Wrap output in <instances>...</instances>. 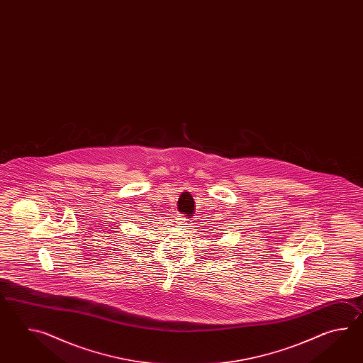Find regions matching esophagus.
I'll return each mask as SVG.
<instances>
[{"instance_id": "34e87169", "label": "esophagus", "mask_w": 363, "mask_h": 363, "mask_svg": "<svg viewBox=\"0 0 363 363\" xmlns=\"http://www.w3.org/2000/svg\"><path fill=\"white\" fill-rule=\"evenodd\" d=\"M178 223L182 225V227H185L186 224H188V219H185L184 216H180L179 218Z\"/></svg>"}]
</instances>
